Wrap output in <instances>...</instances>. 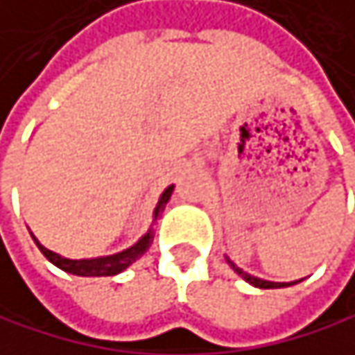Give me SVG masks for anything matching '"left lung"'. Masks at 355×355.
Instances as JSON below:
<instances>
[{"label": "left lung", "instance_id": "obj_1", "mask_svg": "<svg viewBox=\"0 0 355 355\" xmlns=\"http://www.w3.org/2000/svg\"><path fill=\"white\" fill-rule=\"evenodd\" d=\"M229 264L233 266V270L239 275V277H243L250 285H254V287H260V289H277V287H289V285H295V283H270V281H262V279H256V277H252V275H248V272H243L241 268H237L231 260H229Z\"/></svg>", "mask_w": 355, "mask_h": 355}]
</instances>
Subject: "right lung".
Listing matches in <instances>:
<instances>
[{
    "label": "right lung",
    "instance_id": "obj_1",
    "mask_svg": "<svg viewBox=\"0 0 355 355\" xmlns=\"http://www.w3.org/2000/svg\"><path fill=\"white\" fill-rule=\"evenodd\" d=\"M172 185L162 193V198H159V202H157V208H155V218H157V212L166 206V202L170 200V196H172ZM35 239V237H33ZM151 241H153V233L149 231L145 237H141L132 248H128V250H124V252H120V254H114V256H105V258H93V260H68V258H62V256H58V254H53V252H49L47 248H43L37 239H35V243H37V248L41 250V254L51 262V264H55L58 268H62L64 272H70V275H76V277H114V275H118V272H122L126 266H130L137 258H141L147 250H149V245H151Z\"/></svg>",
    "mask_w": 355,
    "mask_h": 355
}]
</instances>
